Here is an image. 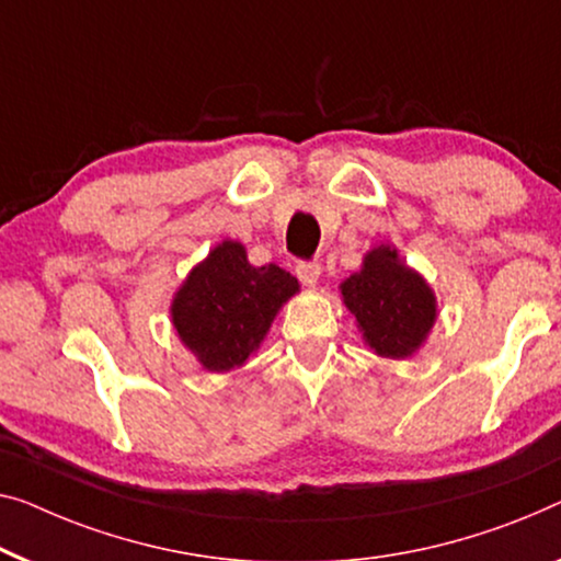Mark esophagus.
I'll list each match as a JSON object with an SVG mask.
<instances>
[{"label":"esophagus","instance_id":"obj_1","mask_svg":"<svg viewBox=\"0 0 561 561\" xmlns=\"http://www.w3.org/2000/svg\"><path fill=\"white\" fill-rule=\"evenodd\" d=\"M296 275L304 286H316L321 278V265L319 263H298L296 265Z\"/></svg>","mask_w":561,"mask_h":561}]
</instances>
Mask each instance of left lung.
Segmentation results:
<instances>
[{"label":"left lung","instance_id":"left-lung-1","mask_svg":"<svg viewBox=\"0 0 561 561\" xmlns=\"http://www.w3.org/2000/svg\"><path fill=\"white\" fill-rule=\"evenodd\" d=\"M341 298L356 316L364 344L385 359L415 354L437 319L433 288L389 245L364 255L362 271L341 283Z\"/></svg>","mask_w":561,"mask_h":561}]
</instances>
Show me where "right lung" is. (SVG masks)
Returning <instances> with one entry per match:
<instances>
[{"instance_id":"1","label":"right lung","mask_w":561,"mask_h":561,"mask_svg":"<svg viewBox=\"0 0 561 561\" xmlns=\"http://www.w3.org/2000/svg\"><path fill=\"white\" fill-rule=\"evenodd\" d=\"M298 280L275 263L250 265L240 242L222 240L192 267L172 300V323L182 344L207 371L242 367Z\"/></svg>"}]
</instances>
